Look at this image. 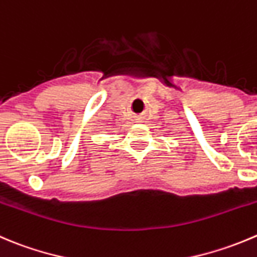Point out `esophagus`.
I'll return each mask as SVG.
<instances>
[{"mask_svg":"<svg viewBox=\"0 0 257 257\" xmlns=\"http://www.w3.org/2000/svg\"><path fill=\"white\" fill-rule=\"evenodd\" d=\"M143 118H144V116L142 115V114H139V115L134 116V120H136L137 123H142V120H143Z\"/></svg>","mask_w":257,"mask_h":257,"instance_id":"34e87169","label":"esophagus"}]
</instances>
